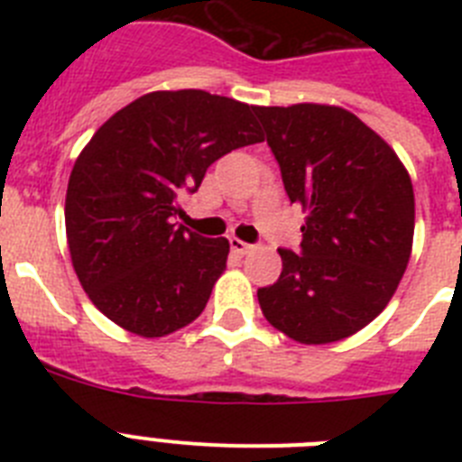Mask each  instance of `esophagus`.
Masks as SVG:
<instances>
[{
    "mask_svg": "<svg viewBox=\"0 0 462 462\" xmlns=\"http://www.w3.org/2000/svg\"><path fill=\"white\" fill-rule=\"evenodd\" d=\"M228 245H231V250H234L236 254H247V252L252 250V245L245 243V240L240 238H228Z\"/></svg>",
    "mask_w": 462,
    "mask_h": 462,
    "instance_id": "1",
    "label": "esophagus"
}]
</instances>
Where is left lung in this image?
<instances>
[{
	"instance_id": "obj_1",
	"label": "left lung",
	"mask_w": 462,
	"mask_h": 462,
	"mask_svg": "<svg viewBox=\"0 0 462 462\" xmlns=\"http://www.w3.org/2000/svg\"><path fill=\"white\" fill-rule=\"evenodd\" d=\"M289 201L308 212L300 252L256 291L263 317L291 340L354 336L389 305L411 254L414 189L382 136L337 106H254Z\"/></svg>"
}]
</instances>
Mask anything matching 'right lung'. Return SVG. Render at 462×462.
<instances>
[{
    "instance_id": "right-lung-1",
    "label": "right lung",
    "mask_w": 462,
    "mask_h": 462,
    "mask_svg": "<svg viewBox=\"0 0 462 462\" xmlns=\"http://www.w3.org/2000/svg\"><path fill=\"white\" fill-rule=\"evenodd\" d=\"M252 106L203 89L150 92L97 129L67 187L73 271L97 308L129 333L162 337L203 312L228 240L175 222L208 166L263 141Z\"/></svg>"
}]
</instances>
